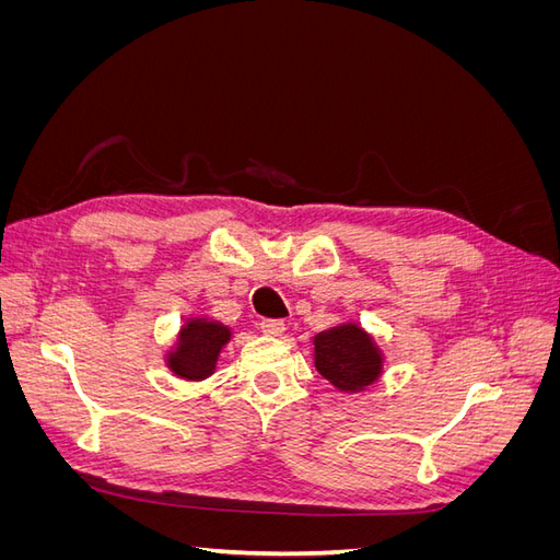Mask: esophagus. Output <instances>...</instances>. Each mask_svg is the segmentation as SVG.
Returning a JSON list of instances; mask_svg holds the SVG:
<instances>
[{"mask_svg": "<svg viewBox=\"0 0 560 560\" xmlns=\"http://www.w3.org/2000/svg\"><path fill=\"white\" fill-rule=\"evenodd\" d=\"M261 331L266 336H282L287 331V325L282 319H264L261 322Z\"/></svg>", "mask_w": 560, "mask_h": 560, "instance_id": "esophagus-1", "label": "esophagus"}]
</instances>
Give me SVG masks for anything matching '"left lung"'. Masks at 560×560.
Listing matches in <instances>:
<instances>
[{
  "label": "left lung",
  "instance_id": "left-lung-1",
  "mask_svg": "<svg viewBox=\"0 0 560 560\" xmlns=\"http://www.w3.org/2000/svg\"><path fill=\"white\" fill-rule=\"evenodd\" d=\"M315 369L341 393H362L383 374V350L358 322L315 334Z\"/></svg>",
  "mask_w": 560,
  "mask_h": 560
}]
</instances>
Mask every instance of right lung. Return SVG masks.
Returning <instances> with one entry per match:
<instances>
[{
	"label": "right lung",
	"mask_w": 560,
	"mask_h": 560,
	"mask_svg": "<svg viewBox=\"0 0 560 560\" xmlns=\"http://www.w3.org/2000/svg\"><path fill=\"white\" fill-rule=\"evenodd\" d=\"M231 341V329L206 315H194L182 325L175 346L165 352V364L177 378L206 381L214 374L219 354Z\"/></svg>",
	"instance_id": "add662e5"
}]
</instances>
